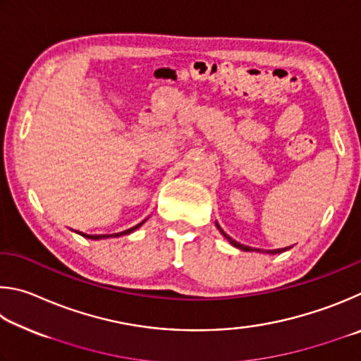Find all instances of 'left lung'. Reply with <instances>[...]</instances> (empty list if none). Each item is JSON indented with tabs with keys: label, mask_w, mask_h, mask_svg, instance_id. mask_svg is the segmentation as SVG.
<instances>
[{
	"label": "left lung",
	"mask_w": 361,
	"mask_h": 361,
	"mask_svg": "<svg viewBox=\"0 0 361 361\" xmlns=\"http://www.w3.org/2000/svg\"><path fill=\"white\" fill-rule=\"evenodd\" d=\"M217 225V228L220 230V233H222V235L226 238V239H228V241L231 243V245H235V247H238V249H241V250H244V252H254V250H257V252H262L260 249H252V247H249V245H244V244H239V243H236L235 241V239H231L228 235H226V233L222 230V228H220V226H219V224H216ZM290 247H286V249H274V250H267V254H281V252H286V250H288Z\"/></svg>",
	"instance_id": "8db88e82"
}]
</instances>
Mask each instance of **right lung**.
Here are the masks:
<instances>
[{
	"instance_id": "obj_1",
	"label": "right lung",
	"mask_w": 361,
	"mask_h": 361,
	"mask_svg": "<svg viewBox=\"0 0 361 361\" xmlns=\"http://www.w3.org/2000/svg\"><path fill=\"white\" fill-rule=\"evenodd\" d=\"M145 222V220H142L141 224H137L136 226H133V228H128V230H125V231H122V233H116V235H85V233H80L79 231V235L80 236H84V238H88V239H106V238H118V236H123V235H130V233H133L135 230H137L139 226H141L142 224Z\"/></svg>"
}]
</instances>
